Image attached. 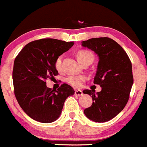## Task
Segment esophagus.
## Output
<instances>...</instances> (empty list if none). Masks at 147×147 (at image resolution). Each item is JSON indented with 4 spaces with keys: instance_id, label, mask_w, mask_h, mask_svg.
Returning a JSON list of instances; mask_svg holds the SVG:
<instances>
[{
    "instance_id": "1",
    "label": "esophagus",
    "mask_w": 147,
    "mask_h": 147,
    "mask_svg": "<svg viewBox=\"0 0 147 147\" xmlns=\"http://www.w3.org/2000/svg\"><path fill=\"white\" fill-rule=\"evenodd\" d=\"M83 94V92L82 90H76L75 91V95L76 96H82Z\"/></svg>"
}]
</instances>
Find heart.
Wrapping results in <instances>:
<instances>
[{
	"mask_svg": "<svg viewBox=\"0 0 147 147\" xmlns=\"http://www.w3.org/2000/svg\"><path fill=\"white\" fill-rule=\"evenodd\" d=\"M76 56H77V58L79 62L82 63V64L87 61H93L94 59L93 54L90 51L85 50H79L77 53V54H76ZM62 60L63 56L61 55L55 61V68L58 71L61 70V68H62ZM85 79H86V77L83 76V75H71V76H68L66 78L65 81L72 86L77 88L80 87L82 86V83H83V82H84Z\"/></svg>",
	"mask_w": 147,
	"mask_h": 147,
	"instance_id": "obj_1",
	"label": "heart"
}]
</instances>
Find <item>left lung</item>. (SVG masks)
Here are the masks:
<instances>
[{
    "label": "left lung",
    "mask_w": 147,
    "mask_h": 147,
    "mask_svg": "<svg viewBox=\"0 0 147 147\" xmlns=\"http://www.w3.org/2000/svg\"><path fill=\"white\" fill-rule=\"evenodd\" d=\"M82 43L99 57L94 84L102 87L96 94L93 90L83 91L93 100L84 113L94 122H107L119 114L128 102L134 84L131 62L123 47L108 37L92 38Z\"/></svg>",
    "instance_id": "1"
}]
</instances>
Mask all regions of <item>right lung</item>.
Instances as JSON below:
<instances>
[{"label": "right lung", "mask_w": 147, "mask_h": 147, "mask_svg": "<svg viewBox=\"0 0 147 147\" xmlns=\"http://www.w3.org/2000/svg\"><path fill=\"white\" fill-rule=\"evenodd\" d=\"M74 44L56 39H41L26 45L15 58V96L22 110L34 121L45 123L56 121L67 97L74 94L75 91L67 84L54 90L47 87L45 82L58 74L55 61Z\"/></svg>", "instance_id": "right-lung-1"}]
</instances>
